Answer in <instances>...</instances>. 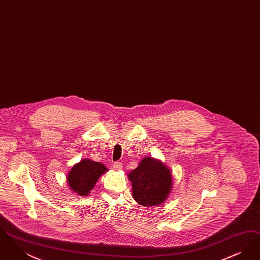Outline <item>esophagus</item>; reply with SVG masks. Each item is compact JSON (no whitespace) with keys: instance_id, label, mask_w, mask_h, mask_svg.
I'll list each match as a JSON object with an SVG mask.
<instances>
[{"instance_id":"34e87169","label":"esophagus","mask_w":260,"mask_h":260,"mask_svg":"<svg viewBox=\"0 0 260 260\" xmlns=\"http://www.w3.org/2000/svg\"><path fill=\"white\" fill-rule=\"evenodd\" d=\"M113 168H114L115 170L119 171V170H122V169H123V165H122V162H120V161H116V162L113 164Z\"/></svg>"}]
</instances>
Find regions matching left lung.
I'll return each mask as SVG.
<instances>
[{
    "label": "left lung",
    "mask_w": 260,
    "mask_h": 260,
    "mask_svg": "<svg viewBox=\"0 0 260 260\" xmlns=\"http://www.w3.org/2000/svg\"><path fill=\"white\" fill-rule=\"evenodd\" d=\"M133 198L141 206L157 207L168 200L173 188L171 170L162 161L146 157L127 173Z\"/></svg>",
    "instance_id": "left-lung-1"
}]
</instances>
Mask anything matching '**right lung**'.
Masks as SVG:
<instances>
[{
  "label": "right lung",
  "instance_id": "right-lung-1",
  "mask_svg": "<svg viewBox=\"0 0 260 260\" xmlns=\"http://www.w3.org/2000/svg\"><path fill=\"white\" fill-rule=\"evenodd\" d=\"M108 171L101 162L83 159L75 164L67 174L66 180L68 186L79 196H88L96 184L99 177Z\"/></svg>",
  "mask_w": 260,
  "mask_h": 260
}]
</instances>
